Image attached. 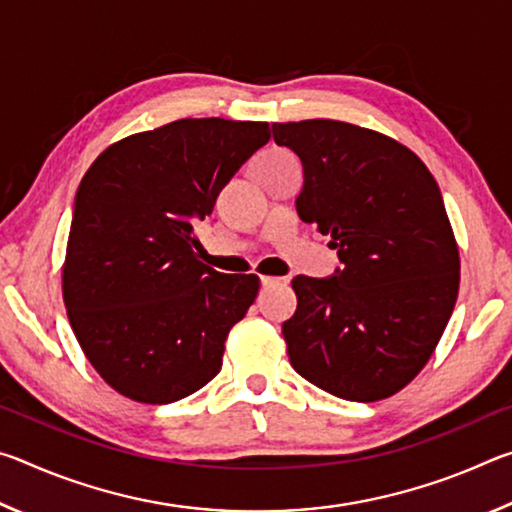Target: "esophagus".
Returning a JSON list of instances; mask_svg holds the SVG:
<instances>
[{
	"mask_svg": "<svg viewBox=\"0 0 512 512\" xmlns=\"http://www.w3.org/2000/svg\"><path fill=\"white\" fill-rule=\"evenodd\" d=\"M287 277H273V275H262V287H280V284H287Z\"/></svg>",
	"mask_w": 512,
	"mask_h": 512,
	"instance_id": "1",
	"label": "esophagus"
}]
</instances>
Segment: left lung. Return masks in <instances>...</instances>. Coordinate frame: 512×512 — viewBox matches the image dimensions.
Masks as SVG:
<instances>
[{
    "mask_svg": "<svg viewBox=\"0 0 512 512\" xmlns=\"http://www.w3.org/2000/svg\"><path fill=\"white\" fill-rule=\"evenodd\" d=\"M302 162L296 210L332 237L343 268L298 275V309L282 325L300 377L350 402L409 384L452 316L461 259L438 183L404 144L334 119L273 124Z\"/></svg>",
    "mask_w": 512,
    "mask_h": 512,
    "instance_id": "1",
    "label": "left lung"
}]
</instances>
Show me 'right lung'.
<instances>
[{"label":"right lung","mask_w":512,"mask_h":512,"mask_svg":"<svg viewBox=\"0 0 512 512\" xmlns=\"http://www.w3.org/2000/svg\"><path fill=\"white\" fill-rule=\"evenodd\" d=\"M268 140L266 121L178 119L110 144L83 176L63 300L85 357L128 400L178 402L219 375L259 277L198 262L194 221Z\"/></svg>","instance_id":"add662e5"}]
</instances>
